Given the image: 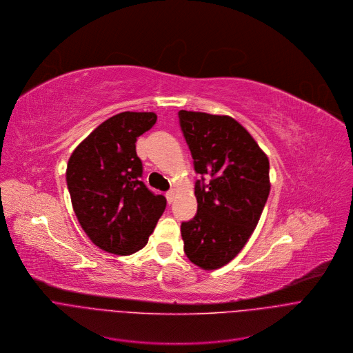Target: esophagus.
<instances>
[{
  "label": "esophagus",
  "instance_id": "1",
  "mask_svg": "<svg viewBox=\"0 0 353 353\" xmlns=\"http://www.w3.org/2000/svg\"><path fill=\"white\" fill-rule=\"evenodd\" d=\"M175 193H176L175 189H171V190H168V192L165 193V197H167V201H168V203H172V201H174Z\"/></svg>",
  "mask_w": 353,
  "mask_h": 353
}]
</instances>
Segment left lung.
I'll return each mask as SVG.
<instances>
[{"instance_id": "1", "label": "left lung", "mask_w": 353, "mask_h": 353, "mask_svg": "<svg viewBox=\"0 0 353 353\" xmlns=\"http://www.w3.org/2000/svg\"><path fill=\"white\" fill-rule=\"evenodd\" d=\"M190 149L197 213L182 223L188 259L203 270L228 264L253 234L270 193V163L252 134L232 117L178 112ZM203 174L212 179L203 183Z\"/></svg>"}]
</instances>
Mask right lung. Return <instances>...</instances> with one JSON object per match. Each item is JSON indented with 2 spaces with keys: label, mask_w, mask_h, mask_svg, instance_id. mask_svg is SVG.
I'll use <instances>...</instances> for the list:
<instances>
[{
  "label": "right lung",
  "mask_w": 353,
  "mask_h": 353,
  "mask_svg": "<svg viewBox=\"0 0 353 353\" xmlns=\"http://www.w3.org/2000/svg\"><path fill=\"white\" fill-rule=\"evenodd\" d=\"M157 121L154 112L117 114L100 123L69 157L66 183L77 219L104 252L126 256L146 246L167 200L140 181L136 139Z\"/></svg>",
  "instance_id": "1"
}]
</instances>
